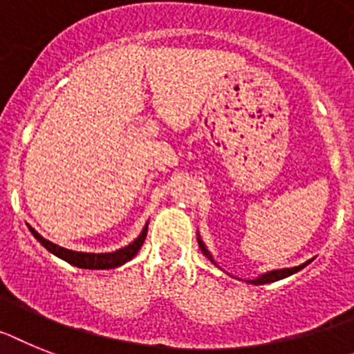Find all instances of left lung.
Returning <instances> with one entry per match:
<instances>
[{"label": "left lung", "instance_id": "left-lung-1", "mask_svg": "<svg viewBox=\"0 0 354 354\" xmlns=\"http://www.w3.org/2000/svg\"><path fill=\"white\" fill-rule=\"evenodd\" d=\"M198 243H200V248H201V252H203V254L207 255V257H209V259L212 261V263H214V259H212V257H210L209 250H207V248H205V245H203V243H201V239H198ZM308 263H310V261H308ZM308 263L301 264V266H295V268L273 270V272L264 273V275H261V277L254 279V281H248V283H252V284H268V283H273V281H279V279H284V277H288V275H292V273L299 272V270H302V268H304V266H306V264H308ZM214 264H216V263H214Z\"/></svg>", "mask_w": 354, "mask_h": 354}]
</instances>
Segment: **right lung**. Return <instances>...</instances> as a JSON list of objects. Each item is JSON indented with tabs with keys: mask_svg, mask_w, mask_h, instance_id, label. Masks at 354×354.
<instances>
[{
	"mask_svg": "<svg viewBox=\"0 0 354 354\" xmlns=\"http://www.w3.org/2000/svg\"><path fill=\"white\" fill-rule=\"evenodd\" d=\"M34 237L41 245L46 248L48 252H52L53 255H57L61 259H64L66 263L73 264V266H79V268H88V270H108V268H115V266H120V264L127 263L129 259H133L138 250L144 245V239L147 236V227H144L142 234L136 237L135 241L131 245L124 246L120 250L111 252V254H84V252H73V250H66V248H62V246L53 245L50 243L48 239H44L43 236L35 232L34 228H30Z\"/></svg>",
	"mask_w": 354,
	"mask_h": 354,
	"instance_id": "add662e5",
	"label": "right lung"
}]
</instances>
